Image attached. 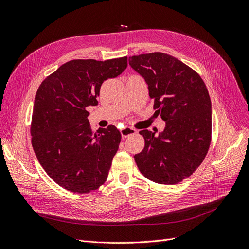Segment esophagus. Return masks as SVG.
<instances>
[{
  "label": "esophagus",
  "mask_w": 249,
  "mask_h": 249,
  "mask_svg": "<svg viewBox=\"0 0 249 249\" xmlns=\"http://www.w3.org/2000/svg\"><path fill=\"white\" fill-rule=\"evenodd\" d=\"M121 135H122V137H128V136H130V135H132V134H135L137 131L135 129H133V128H130V127H125V128H123V129H121Z\"/></svg>",
  "instance_id": "esophagus-1"
}]
</instances>
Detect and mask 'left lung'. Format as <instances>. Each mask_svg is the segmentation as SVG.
I'll return each instance as SVG.
<instances>
[{
    "label": "left lung",
    "instance_id": "obj_1",
    "mask_svg": "<svg viewBox=\"0 0 249 249\" xmlns=\"http://www.w3.org/2000/svg\"><path fill=\"white\" fill-rule=\"evenodd\" d=\"M129 64L148 86L153 109L165 121L162 132L141 130L143 150L134 155L141 174L162 185L190 177L204 160L211 142L212 110L201 76L162 52L129 57Z\"/></svg>",
    "mask_w": 249,
    "mask_h": 249
}]
</instances>
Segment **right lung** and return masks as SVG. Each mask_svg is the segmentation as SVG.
Segmentation results:
<instances>
[{
	"label": "right lung",
	"mask_w": 249,
	"mask_h": 249,
	"mask_svg": "<svg viewBox=\"0 0 249 249\" xmlns=\"http://www.w3.org/2000/svg\"><path fill=\"white\" fill-rule=\"evenodd\" d=\"M126 68L127 56L74 59L39 86L32 113V146L46 174L63 189L89 193L107 179L121 133L114 125L94 133L87 107L97 106L104 81Z\"/></svg>",
	"instance_id": "add662e5"
}]
</instances>
